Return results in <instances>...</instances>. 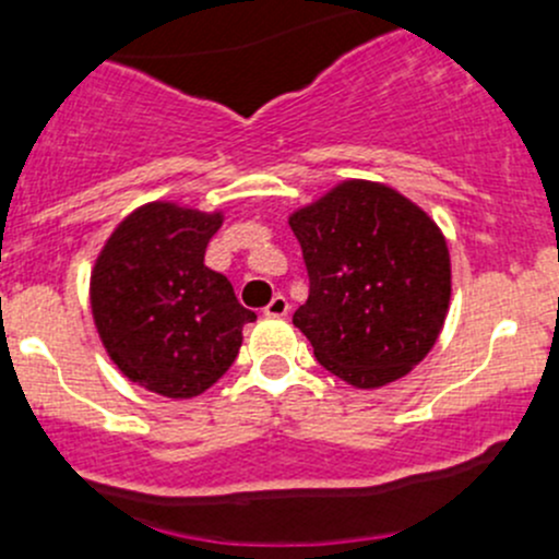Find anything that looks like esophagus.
Masks as SVG:
<instances>
[{
	"label": "esophagus",
	"instance_id": "1",
	"mask_svg": "<svg viewBox=\"0 0 559 559\" xmlns=\"http://www.w3.org/2000/svg\"><path fill=\"white\" fill-rule=\"evenodd\" d=\"M289 313V300L284 295H275L273 300L264 306V316H273V319H281V316Z\"/></svg>",
	"mask_w": 559,
	"mask_h": 559
}]
</instances>
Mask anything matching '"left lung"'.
Returning a JSON list of instances; mask_svg holds the SVG:
<instances>
[{
    "label": "left lung",
    "instance_id": "left-lung-1",
    "mask_svg": "<svg viewBox=\"0 0 559 559\" xmlns=\"http://www.w3.org/2000/svg\"><path fill=\"white\" fill-rule=\"evenodd\" d=\"M289 227L311 281L292 321L321 368L357 389L403 379L436 346L452 297L436 222L384 183L346 180Z\"/></svg>",
    "mask_w": 559,
    "mask_h": 559
}]
</instances>
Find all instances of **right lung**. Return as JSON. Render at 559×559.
Wrapping results in <instances>:
<instances>
[{"label": "right lung", "mask_w": 559, "mask_h": 559, "mask_svg": "<svg viewBox=\"0 0 559 559\" xmlns=\"http://www.w3.org/2000/svg\"><path fill=\"white\" fill-rule=\"evenodd\" d=\"M222 213L151 202L123 218L92 273V313L107 354L134 384L197 397L233 368L257 319L227 275L205 267Z\"/></svg>", "instance_id": "1"}]
</instances>
